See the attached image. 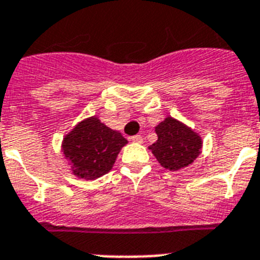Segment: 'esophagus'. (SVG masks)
<instances>
[{
	"instance_id": "obj_1",
	"label": "esophagus",
	"mask_w": 260,
	"mask_h": 260,
	"mask_svg": "<svg viewBox=\"0 0 260 260\" xmlns=\"http://www.w3.org/2000/svg\"><path fill=\"white\" fill-rule=\"evenodd\" d=\"M131 140H132L133 143L141 144V143H143V136H140V135H136V136L131 137Z\"/></svg>"
}]
</instances>
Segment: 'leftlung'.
<instances>
[{"label": "left lung", "instance_id": "obj_1", "mask_svg": "<svg viewBox=\"0 0 260 260\" xmlns=\"http://www.w3.org/2000/svg\"><path fill=\"white\" fill-rule=\"evenodd\" d=\"M158 140L149 146L162 168L177 171L192 164L202 153L203 141L195 131L168 116L155 127Z\"/></svg>", "mask_w": 260, "mask_h": 260}]
</instances>
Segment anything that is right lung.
Returning a JSON list of instances; mask_svg holds the SVG:
<instances>
[{
    "mask_svg": "<svg viewBox=\"0 0 260 260\" xmlns=\"http://www.w3.org/2000/svg\"><path fill=\"white\" fill-rule=\"evenodd\" d=\"M127 143L119 131L108 128L98 117L91 116L67 133L61 149L72 174L92 180L111 170L117 154Z\"/></svg>",
    "mask_w": 260,
    "mask_h": 260,
    "instance_id": "1",
    "label": "right lung"
}]
</instances>
